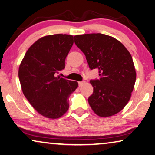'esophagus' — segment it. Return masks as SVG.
Masks as SVG:
<instances>
[{
  "mask_svg": "<svg viewBox=\"0 0 155 155\" xmlns=\"http://www.w3.org/2000/svg\"><path fill=\"white\" fill-rule=\"evenodd\" d=\"M85 84V81H80V82H78V85H79V86H81V85H83Z\"/></svg>",
  "mask_w": 155,
  "mask_h": 155,
  "instance_id": "obj_1",
  "label": "esophagus"
}]
</instances>
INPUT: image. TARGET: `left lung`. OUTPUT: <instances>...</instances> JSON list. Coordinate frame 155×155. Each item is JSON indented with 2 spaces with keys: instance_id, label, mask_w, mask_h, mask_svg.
I'll return each mask as SVG.
<instances>
[{
  "instance_id": "left-lung-1",
  "label": "left lung",
  "mask_w": 155,
  "mask_h": 155,
  "mask_svg": "<svg viewBox=\"0 0 155 155\" xmlns=\"http://www.w3.org/2000/svg\"><path fill=\"white\" fill-rule=\"evenodd\" d=\"M74 42L89 68L100 73L99 79L90 81L93 93L88 103L92 110L102 117L119 113L130 100L137 78L130 53L120 41L104 34L75 35Z\"/></svg>"
}]
</instances>
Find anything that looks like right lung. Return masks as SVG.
<instances>
[{
	"mask_svg": "<svg viewBox=\"0 0 155 155\" xmlns=\"http://www.w3.org/2000/svg\"><path fill=\"white\" fill-rule=\"evenodd\" d=\"M73 43L70 35L42 37L30 47L19 65L23 93L35 110L47 118H59L68 111L69 97L78 87V82L55 76L64 69Z\"/></svg>",
	"mask_w": 155,
	"mask_h": 155,
	"instance_id": "1",
	"label": "right lung"
}]
</instances>
